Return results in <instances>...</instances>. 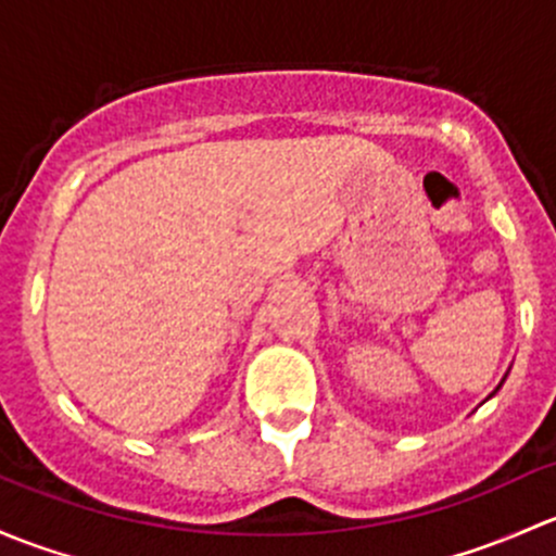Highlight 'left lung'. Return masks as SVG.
I'll use <instances>...</instances> for the list:
<instances>
[{"label":"left lung","mask_w":556,"mask_h":556,"mask_svg":"<svg viewBox=\"0 0 556 556\" xmlns=\"http://www.w3.org/2000/svg\"><path fill=\"white\" fill-rule=\"evenodd\" d=\"M497 388H501V386H497Z\"/></svg>","instance_id":"obj_1"}]
</instances>
